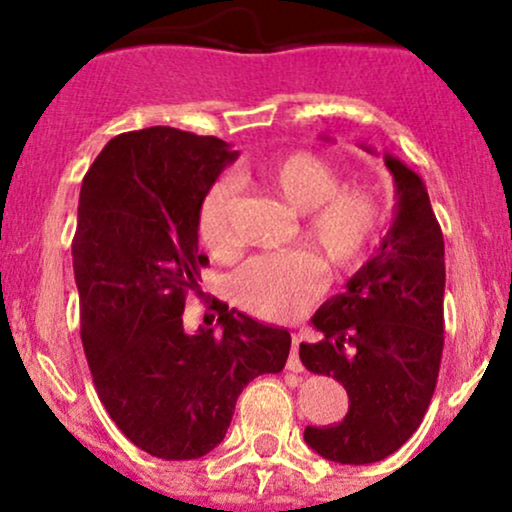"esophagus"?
Segmentation results:
<instances>
[{
    "instance_id": "34e87169",
    "label": "esophagus",
    "mask_w": 512,
    "mask_h": 512,
    "mask_svg": "<svg viewBox=\"0 0 512 512\" xmlns=\"http://www.w3.org/2000/svg\"><path fill=\"white\" fill-rule=\"evenodd\" d=\"M298 344H301V339L293 334L291 337V356H289V370H301V358H298Z\"/></svg>"
}]
</instances>
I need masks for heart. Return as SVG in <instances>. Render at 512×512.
Segmentation results:
<instances>
[{
	"mask_svg": "<svg viewBox=\"0 0 512 512\" xmlns=\"http://www.w3.org/2000/svg\"><path fill=\"white\" fill-rule=\"evenodd\" d=\"M255 180L301 214L298 240L327 274H351L366 262L383 228V209L368 187H342L337 168L313 151L269 158L257 166ZM233 195V180L221 178L209 187L199 207V240L214 255H228L233 248ZM317 264L303 252L252 257L233 274V301L264 320H289L320 289Z\"/></svg>",
	"mask_w": 512,
	"mask_h": 512,
	"instance_id": "1",
	"label": "heart"
}]
</instances>
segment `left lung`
Instances as JSON below:
<instances>
[{
  "mask_svg": "<svg viewBox=\"0 0 512 512\" xmlns=\"http://www.w3.org/2000/svg\"><path fill=\"white\" fill-rule=\"evenodd\" d=\"M385 166L397 195L390 231L346 291L320 305L310 320L320 339L298 351L310 373L332 375L349 395L339 424L303 433L317 455L339 464L380 462L407 443L443 356V231L424 180L392 154Z\"/></svg>",
  "mask_w": 512,
  "mask_h": 512,
  "instance_id": "8db88e82",
  "label": "left lung"
}]
</instances>
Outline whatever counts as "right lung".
Wrapping results in <instances>:
<instances>
[{"instance_id": "add662e5", "label": "right lung", "mask_w": 512, "mask_h": 512, "mask_svg": "<svg viewBox=\"0 0 512 512\" xmlns=\"http://www.w3.org/2000/svg\"><path fill=\"white\" fill-rule=\"evenodd\" d=\"M236 158L216 137L149 127L110 139L81 185L72 257L88 368L117 428L161 460L214 450L243 387L289 358V330L226 303H214L221 334L182 325L209 264L199 207Z\"/></svg>"}]
</instances>
